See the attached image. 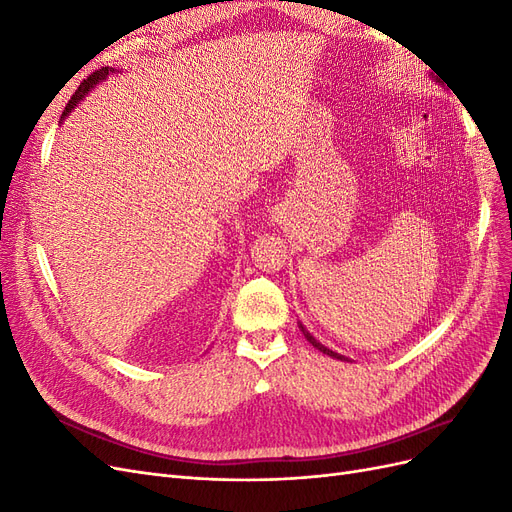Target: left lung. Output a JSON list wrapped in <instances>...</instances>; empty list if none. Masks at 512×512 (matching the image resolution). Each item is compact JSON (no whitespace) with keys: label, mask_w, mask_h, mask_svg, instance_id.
Here are the masks:
<instances>
[{"label":"left lung","mask_w":512,"mask_h":512,"mask_svg":"<svg viewBox=\"0 0 512 512\" xmlns=\"http://www.w3.org/2000/svg\"><path fill=\"white\" fill-rule=\"evenodd\" d=\"M299 329L303 331V335H305V339H307V342L309 344H312L314 348H318L322 354H329V356H333V359H337V361H346V356H342V354H337V352H333V350H329L327 346H324V344H320L318 342V339L312 335V333H309L305 327H303V322H299Z\"/></svg>","instance_id":"left-lung-1"}]
</instances>
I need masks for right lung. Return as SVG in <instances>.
Here are the masks:
<instances>
[{
    "label": "right lung",
    "mask_w": 512,
    "mask_h": 512,
    "mask_svg": "<svg viewBox=\"0 0 512 512\" xmlns=\"http://www.w3.org/2000/svg\"><path fill=\"white\" fill-rule=\"evenodd\" d=\"M111 72H117L115 68H102V70H98V72H94V74H89L87 79L79 85V89L74 91V96L70 98V102H68V106H66V111L61 113V119H59V123H64V119L74 111L76 106H79L83 100H85V96L89 94L91 89H96V85H100V83H104L106 79H108V74Z\"/></svg>",
    "instance_id": "right-lung-1"
}]
</instances>
